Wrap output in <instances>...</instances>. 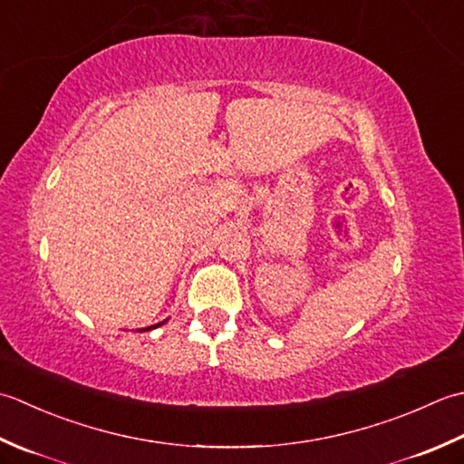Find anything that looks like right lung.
Wrapping results in <instances>:
<instances>
[{
	"mask_svg": "<svg viewBox=\"0 0 464 464\" xmlns=\"http://www.w3.org/2000/svg\"><path fill=\"white\" fill-rule=\"evenodd\" d=\"M164 323H168V320H164ZM164 323H158V324H152V326H146V328H140V333H146V330H154L158 326H162Z\"/></svg>",
	"mask_w": 464,
	"mask_h": 464,
	"instance_id": "1",
	"label": "right lung"
}]
</instances>
